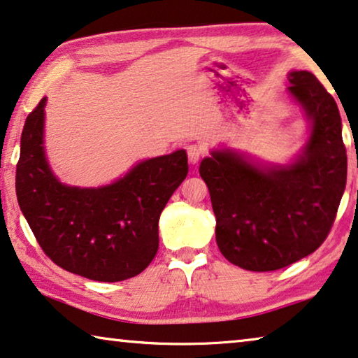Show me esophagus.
Instances as JSON below:
<instances>
[{
  "label": "esophagus",
  "mask_w": 358,
  "mask_h": 358,
  "mask_svg": "<svg viewBox=\"0 0 358 358\" xmlns=\"http://www.w3.org/2000/svg\"><path fill=\"white\" fill-rule=\"evenodd\" d=\"M202 154H204V149H202L201 146H197V145L189 146L188 148V161H189V164L196 165L197 162L201 161Z\"/></svg>",
  "instance_id": "34e87169"
}]
</instances>
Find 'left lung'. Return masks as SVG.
Masks as SVG:
<instances>
[{
  "instance_id": "left-lung-1",
  "label": "left lung",
  "mask_w": 358,
  "mask_h": 358,
  "mask_svg": "<svg viewBox=\"0 0 358 358\" xmlns=\"http://www.w3.org/2000/svg\"><path fill=\"white\" fill-rule=\"evenodd\" d=\"M289 83L287 92L312 124L294 164L260 169L225 149L199 167L217 218V246L244 270H280L315 252L345 189L348 154L338 104L310 72H291Z\"/></svg>"
}]
</instances>
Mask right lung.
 Returning a JSON list of instances; mask_svg holds the SVG:
<instances>
[{"instance_id": "obj_1", "label": "right lung", "mask_w": 358, "mask_h": 358, "mask_svg": "<svg viewBox=\"0 0 358 358\" xmlns=\"http://www.w3.org/2000/svg\"><path fill=\"white\" fill-rule=\"evenodd\" d=\"M43 98L27 117L15 193L25 220L48 257L88 280L115 282L140 275L159 248V217L188 175L183 149L135 165L101 188L62 185L43 148Z\"/></svg>"}]
</instances>
